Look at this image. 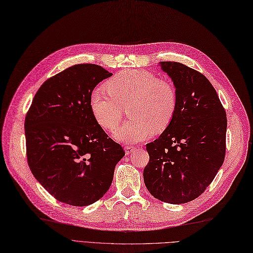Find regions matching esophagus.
Returning a JSON list of instances; mask_svg holds the SVG:
<instances>
[{"label":"esophagus","instance_id":"1","mask_svg":"<svg viewBox=\"0 0 253 253\" xmlns=\"http://www.w3.org/2000/svg\"><path fill=\"white\" fill-rule=\"evenodd\" d=\"M135 147L134 146H126L125 147V151H126V155H132L135 152Z\"/></svg>","mask_w":253,"mask_h":253}]
</instances>
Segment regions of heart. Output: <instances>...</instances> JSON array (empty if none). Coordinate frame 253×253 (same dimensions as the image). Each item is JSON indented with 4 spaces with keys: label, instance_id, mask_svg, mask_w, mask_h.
<instances>
[{
    "label": "heart",
    "instance_id": "heart-1",
    "mask_svg": "<svg viewBox=\"0 0 253 253\" xmlns=\"http://www.w3.org/2000/svg\"><path fill=\"white\" fill-rule=\"evenodd\" d=\"M107 88H95L90 108L97 123L114 130L124 116V107L130 103L133 118L114 133L118 141L135 143L153 137L156 129L167 128L175 115L177 94L172 84L145 70H125L113 76Z\"/></svg>",
    "mask_w": 253,
    "mask_h": 253
}]
</instances>
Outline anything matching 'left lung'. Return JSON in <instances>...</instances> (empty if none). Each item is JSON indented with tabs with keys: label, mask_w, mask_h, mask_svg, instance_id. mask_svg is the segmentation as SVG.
<instances>
[{
	"label": "left lung",
	"mask_w": 253,
	"mask_h": 253,
	"mask_svg": "<svg viewBox=\"0 0 253 253\" xmlns=\"http://www.w3.org/2000/svg\"><path fill=\"white\" fill-rule=\"evenodd\" d=\"M172 81L177 108L169 126L146 144L147 190L162 202L183 204L201 195L225 158L227 118L211 82L176 62H160Z\"/></svg>",
	"instance_id": "obj_1"
}]
</instances>
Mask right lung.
I'll return each mask as SVG.
<instances>
[{
	"label": "right lung",
	"instance_id": "obj_1",
	"mask_svg": "<svg viewBox=\"0 0 253 253\" xmlns=\"http://www.w3.org/2000/svg\"><path fill=\"white\" fill-rule=\"evenodd\" d=\"M112 75L98 65L69 67L41 85L26 115L32 175L63 203L96 202L110 188L116 164L125 156L90 108L92 91Z\"/></svg>",
	"mask_w": 253,
	"mask_h": 253
}]
</instances>
